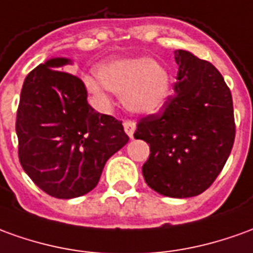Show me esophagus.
Listing matches in <instances>:
<instances>
[{"instance_id":"34e87169","label":"esophagus","mask_w":253,"mask_h":253,"mask_svg":"<svg viewBox=\"0 0 253 253\" xmlns=\"http://www.w3.org/2000/svg\"><path fill=\"white\" fill-rule=\"evenodd\" d=\"M124 129L126 132V135L129 137H133V133H135V129H136V125L132 120H125L124 121Z\"/></svg>"}]
</instances>
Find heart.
<instances>
[{"label":"heart","mask_w":253,"mask_h":253,"mask_svg":"<svg viewBox=\"0 0 253 253\" xmlns=\"http://www.w3.org/2000/svg\"><path fill=\"white\" fill-rule=\"evenodd\" d=\"M97 80L88 78L86 88L104 97V88L124 99L126 107L136 113H156L170 92L169 73L160 63L146 57H125L100 66Z\"/></svg>","instance_id":"1"}]
</instances>
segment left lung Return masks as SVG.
<instances>
[{
    "label": "left lung",
    "instance_id": "left-lung-1",
    "mask_svg": "<svg viewBox=\"0 0 253 253\" xmlns=\"http://www.w3.org/2000/svg\"><path fill=\"white\" fill-rule=\"evenodd\" d=\"M177 83L161 110L143 117L135 139L150 146L143 176L158 194L187 198L215 182L233 149L234 110L229 86L210 62L175 50Z\"/></svg>",
    "mask_w": 253,
    "mask_h": 253
}]
</instances>
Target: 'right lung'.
<instances>
[{
  "mask_svg": "<svg viewBox=\"0 0 253 253\" xmlns=\"http://www.w3.org/2000/svg\"><path fill=\"white\" fill-rule=\"evenodd\" d=\"M55 57L26 77L16 114L19 161L40 189L76 198L96 187L104 164L128 143L123 121L100 114L86 100L78 77Z\"/></svg>",
  "mask_w": 253,
  "mask_h": 253,
  "instance_id": "1",
  "label": "right lung"
}]
</instances>
